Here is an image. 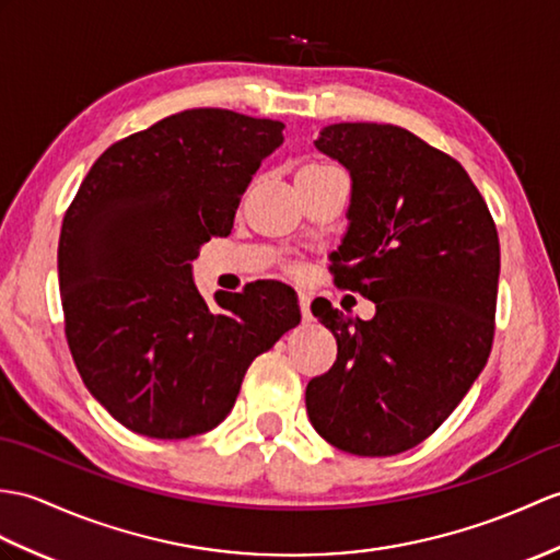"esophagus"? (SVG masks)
<instances>
[{
  "label": "esophagus",
  "instance_id": "34e87169",
  "mask_svg": "<svg viewBox=\"0 0 560 560\" xmlns=\"http://www.w3.org/2000/svg\"><path fill=\"white\" fill-rule=\"evenodd\" d=\"M298 305H301L303 322H310V319H312V312H310V295H307L305 291L298 293Z\"/></svg>",
  "mask_w": 560,
  "mask_h": 560
}]
</instances>
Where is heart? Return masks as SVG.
Segmentation results:
<instances>
[{
    "label": "heart",
    "mask_w": 560,
    "mask_h": 560,
    "mask_svg": "<svg viewBox=\"0 0 560 560\" xmlns=\"http://www.w3.org/2000/svg\"><path fill=\"white\" fill-rule=\"evenodd\" d=\"M322 168H334V166H327V164H310V166L303 168V172H322Z\"/></svg>",
    "instance_id": "obj_1"
}]
</instances>
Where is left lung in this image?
Masks as SVG:
<instances>
[{"mask_svg": "<svg viewBox=\"0 0 560 560\" xmlns=\"http://www.w3.org/2000/svg\"><path fill=\"white\" fill-rule=\"evenodd\" d=\"M315 148L350 174L336 283L374 303L353 319L312 303L339 353L310 380L312 427L355 456H396L434 434L485 370L501 250L465 168L392 124L324 126Z\"/></svg>", "mask_w": 560, "mask_h": 560, "instance_id": "left-lung-1", "label": "left lung"}]
</instances>
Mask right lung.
Masks as SVG:
<instances>
[{"label":"right lung","mask_w":560,"mask_h":560,"mask_svg":"<svg viewBox=\"0 0 560 560\" xmlns=\"http://www.w3.org/2000/svg\"><path fill=\"white\" fill-rule=\"evenodd\" d=\"M283 124L186 109L100 154L59 236V291L78 372L116 422L188 439L231 412L250 362L301 322L291 285L217 291L192 259L229 236L241 195L283 142Z\"/></svg>","instance_id":"obj_1"}]
</instances>
